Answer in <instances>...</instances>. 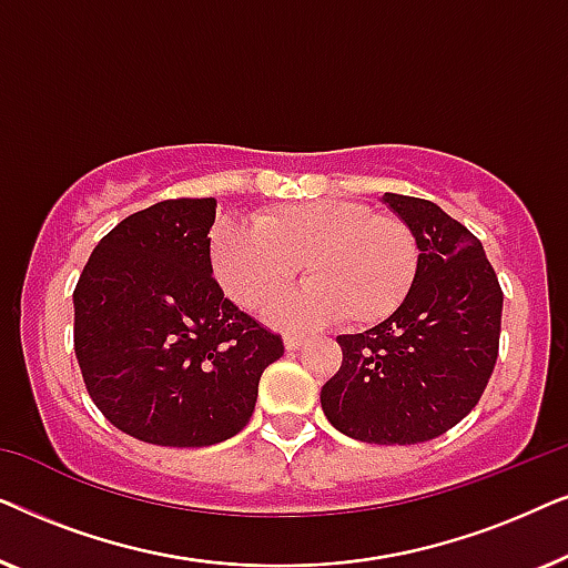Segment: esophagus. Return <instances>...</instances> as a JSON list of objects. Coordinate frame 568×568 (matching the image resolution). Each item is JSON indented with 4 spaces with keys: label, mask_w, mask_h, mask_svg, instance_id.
I'll return each instance as SVG.
<instances>
[{
    "label": "esophagus",
    "mask_w": 568,
    "mask_h": 568,
    "mask_svg": "<svg viewBox=\"0 0 568 568\" xmlns=\"http://www.w3.org/2000/svg\"><path fill=\"white\" fill-rule=\"evenodd\" d=\"M307 344L305 336H297V333H286L284 336V346L290 348V352H297V348H302Z\"/></svg>",
    "instance_id": "esophagus-1"
}]
</instances>
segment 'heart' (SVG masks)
Masks as SVG:
<instances>
[{"mask_svg":"<svg viewBox=\"0 0 568 568\" xmlns=\"http://www.w3.org/2000/svg\"><path fill=\"white\" fill-rule=\"evenodd\" d=\"M216 282L245 310L290 290L300 266L307 286L271 307L278 323H383L406 302L418 274V240L400 216L359 201L317 199L263 209L253 224L216 220L209 230Z\"/></svg>","mask_w":568,"mask_h":568,"instance_id":"heart-1","label":"heart"}]
</instances>
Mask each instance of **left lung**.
<instances>
[{
	"label": "left lung",
	"mask_w": 568,
	"mask_h": 568,
	"mask_svg": "<svg viewBox=\"0 0 568 568\" xmlns=\"http://www.w3.org/2000/svg\"><path fill=\"white\" fill-rule=\"evenodd\" d=\"M383 201L418 240L416 282L387 321L338 336L344 362L321 403L346 437L416 445L453 429L484 395L499 356L504 292L465 224L426 199Z\"/></svg>",
	"instance_id": "1"
}]
</instances>
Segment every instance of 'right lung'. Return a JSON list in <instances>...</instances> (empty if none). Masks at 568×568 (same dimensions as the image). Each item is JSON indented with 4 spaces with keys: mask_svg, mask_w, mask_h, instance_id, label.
Returning <instances> with one entry per match:
<instances>
[{
    "mask_svg": "<svg viewBox=\"0 0 568 568\" xmlns=\"http://www.w3.org/2000/svg\"><path fill=\"white\" fill-rule=\"evenodd\" d=\"M216 199H168L100 240L74 286V354L115 429L206 447L251 422L278 333L224 297L209 263Z\"/></svg>",
    "mask_w": 568,
    "mask_h": 568,
    "instance_id": "1",
    "label": "right lung"
}]
</instances>
